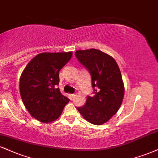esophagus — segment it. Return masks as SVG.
<instances>
[{"mask_svg":"<svg viewBox=\"0 0 158 158\" xmlns=\"http://www.w3.org/2000/svg\"><path fill=\"white\" fill-rule=\"evenodd\" d=\"M76 96H77V95H76L75 94H70V97H71V98H74V97H75Z\"/></svg>","mask_w":158,"mask_h":158,"instance_id":"obj_1","label":"esophagus"}]
</instances>
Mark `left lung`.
<instances>
[{
  "label": "left lung",
  "instance_id": "1",
  "mask_svg": "<svg viewBox=\"0 0 158 158\" xmlns=\"http://www.w3.org/2000/svg\"><path fill=\"white\" fill-rule=\"evenodd\" d=\"M78 61L91 76L94 96H87L85 105L77 107L85 120L95 125L107 122L122 103L124 87L115 60L97 49L77 51Z\"/></svg>",
  "mask_w": 158,
  "mask_h": 158
}]
</instances>
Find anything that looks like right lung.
Listing matches in <instances>:
<instances>
[{"mask_svg": "<svg viewBox=\"0 0 158 158\" xmlns=\"http://www.w3.org/2000/svg\"><path fill=\"white\" fill-rule=\"evenodd\" d=\"M72 52L42 53L30 61L20 79V92L25 107L38 121L48 123L62 113L70 99L57 87L59 72Z\"/></svg>", "mask_w": 158, "mask_h": 158, "instance_id": "add662e5", "label": "right lung"}]
</instances>
